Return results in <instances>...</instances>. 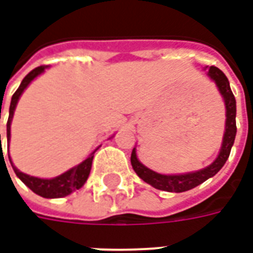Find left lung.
Listing matches in <instances>:
<instances>
[{"instance_id":"obj_1","label":"left lung","mask_w":253,"mask_h":253,"mask_svg":"<svg viewBox=\"0 0 253 253\" xmlns=\"http://www.w3.org/2000/svg\"><path fill=\"white\" fill-rule=\"evenodd\" d=\"M207 76L217 85L218 90L222 96L223 101H225V108H226L225 132H223L221 150L218 153L217 159L203 169L190 172V173H180V175H161V173L149 169L148 167H145L138 160L137 150L134 148L131 153L132 169L135 170V173L145 183H148L157 190L168 191V192H184V191H188L191 188H195L196 186H199L203 181H206L207 179H210L217 172H219V169L225 165L229 154H230V150H232V146L234 143V138H236V131H237V127H236V99L232 93L228 78L218 67H209Z\"/></svg>"}]
</instances>
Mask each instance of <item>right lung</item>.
Listing matches in <instances>:
<instances>
[{
	"label": "right lung",
	"mask_w": 253,
	"mask_h": 253,
	"mask_svg": "<svg viewBox=\"0 0 253 253\" xmlns=\"http://www.w3.org/2000/svg\"><path fill=\"white\" fill-rule=\"evenodd\" d=\"M48 66H39L34 69L32 72H30L24 77V80L20 84L19 89L14 92L12 96V101H10V107H9V118L8 123H6V137H8V143L10 141V123L13 119L14 110H16V105L19 101L20 96L24 92V89L32 83V80H35L39 74L46 70ZM1 112V110H0ZM0 143H1V135H0ZM96 152V150H94ZM94 152L88 159H85L83 163H80L76 167H73L72 169L66 170L62 175L57 176V177H52V179H41V177H35V176H30L27 173L20 172L12 163V160L9 157V161L12 164L14 173L17 175L20 180L24 183L25 186L28 187L30 190H32L38 195L43 196V198H63V196L72 194L73 191L80 190L81 187L85 184V181L88 180V176L90 173V168H92V161H93V154Z\"/></svg>",
	"instance_id": "1"
}]
</instances>
